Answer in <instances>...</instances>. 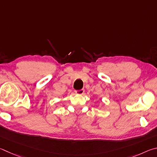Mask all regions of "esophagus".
<instances>
[{"label":"esophagus","instance_id":"1","mask_svg":"<svg viewBox=\"0 0 157 157\" xmlns=\"http://www.w3.org/2000/svg\"><path fill=\"white\" fill-rule=\"evenodd\" d=\"M85 92V90L83 89H81L80 90H77V91L75 92V93L76 94H78V95H82L83 94V93Z\"/></svg>","mask_w":157,"mask_h":157}]
</instances>
